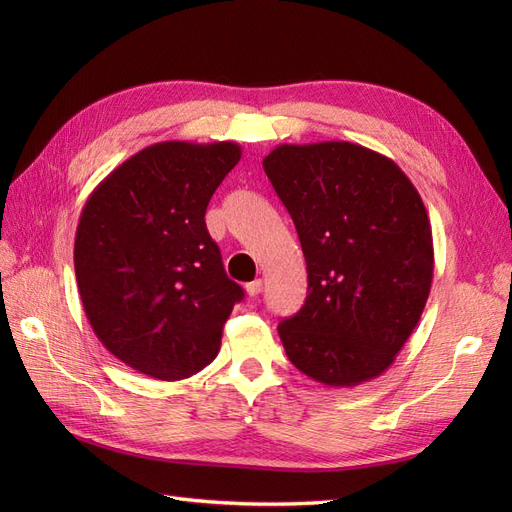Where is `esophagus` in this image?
I'll use <instances>...</instances> for the list:
<instances>
[{"instance_id": "34e87169", "label": "esophagus", "mask_w": 512, "mask_h": 512, "mask_svg": "<svg viewBox=\"0 0 512 512\" xmlns=\"http://www.w3.org/2000/svg\"><path fill=\"white\" fill-rule=\"evenodd\" d=\"M245 290H247V294H250V297H258V294L262 292V280L250 282V284L245 286Z\"/></svg>"}]
</instances>
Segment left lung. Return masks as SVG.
Wrapping results in <instances>:
<instances>
[{"instance_id":"obj_1","label":"left lung","mask_w":512,"mask_h":512,"mask_svg":"<svg viewBox=\"0 0 512 512\" xmlns=\"http://www.w3.org/2000/svg\"><path fill=\"white\" fill-rule=\"evenodd\" d=\"M307 262V299L277 327L290 363L324 386L389 369L433 277L421 194L391 158L356 143L280 145L262 160Z\"/></svg>"}]
</instances>
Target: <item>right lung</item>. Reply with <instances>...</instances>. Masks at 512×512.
<instances>
[{
  "instance_id": "obj_1",
  "label": "right lung",
  "mask_w": 512,
  "mask_h": 512,
  "mask_svg": "<svg viewBox=\"0 0 512 512\" xmlns=\"http://www.w3.org/2000/svg\"><path fill=\"white\" fill-rule=\"evenodd\" d=\"M241 160L237 143L164 141L98 183L74 239L83 309L102 346L158 380H183L218 356L243 288L224 271L205 211Z\"/></svg>"
}]
</instances>
